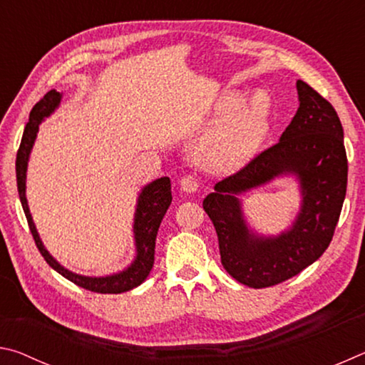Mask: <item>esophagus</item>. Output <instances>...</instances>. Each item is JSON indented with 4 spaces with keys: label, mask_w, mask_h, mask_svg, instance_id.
<instances>
[{
    "label": "esophagus",
    "mask_w": 365,
    "mask_h": 365,
    "mask_svg": "<svg viewBox=\"0 0 365 365\" xmlns=\"http://www.w3.org/2000/svg\"><path fill=\"white\" fill-rule=\"evenodd\" d=\"M200 187L196 178L193 175H185L180 180V188L185 191V193H195V191Z\"/></svg>",
    "instance_id": "esophagus-1"
}]
</instances>
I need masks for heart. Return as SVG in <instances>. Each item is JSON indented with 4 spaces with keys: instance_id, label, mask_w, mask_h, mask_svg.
I'll return each instance as SVG.
<instances>
[{
    "instance_id": "1",
    "label": "heart",
    "mask_w": 365,
    "mask_h": 365,
    "mask_svg": "<svg viewBox=\"0 0 365 365\" xmlns=\"http://www.w3.org/2000/svg\"><path fill=\"white\" fill-rule=\"evenodd\" d=\"M219 115H225L211 128L200 146V159L209 170L230 172L255 156L269 130V106L251 96L240 103L237 95L217 101Z\"/></svg>"
}]
</instances>
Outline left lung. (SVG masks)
Here are the masks:
<instances>
[{
    "instance_id": "left-lung-1",
    "label": "left lung",
    "mask_w": 365,
    "mask_h": 365,
    "mask_svg": "<svg viewBox=\"0 0 365 365\" xmlns=\"http://www.w3.org/2000/svg\"><path fill=\"white\" fill-rule=\"evenodd\" d=\"M296 88L299 108L279 143L219 182L202 201L217 232L222 265L251 288L279 285L316 262L329 248L346 196L348 159L336 110L302 80ZM280 175L299 178L302 207L288 231L264 237L245 224L237 196Z\"/></svg>"
}]
</instances>
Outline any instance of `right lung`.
I'll list each match as a JSON object with an SVG mask.
<instances>
[{"label":"right lung","instance_id":"add662e5","mask_svg":"<svg viewBox=\"0 0 365 365\" xmlns=\"http://www.w3.org/2000/svg\"><path fill=\"white\" fill-rule=\"evenodd\" d=\"M61 98L63 95L56 90L48 91V93L41 98V100L35 104L30 110L29 122L26 125V130L22 135V141L17 151L16 158V177H17V191H19V197L22 202V209L26 212V217L29 222V228L32 232V237L35 240V245L45 261L49 264V267L66 277L76 285L82 287L85 289L95 293H123L128 289L137 288L146 280L150 275L154 264V246H156V235L159 230L160 222L168 212V209L172 202V191H170V178L160 177L158 180L148 183L146 187L141 190L137 202V211H135L133 219V238H135V248H137V256H135L133 262L128 265L127 269L122 272H117L113 275L106 277H86L78 275L73 272L63 267L56 259H54L43 246L40 235L36 232V227L32 220V214L27 205L26 197V178H27V165H29V156L32 151L36 133H38V125L45 120V117L51 115L54 109L59 106Z\"/></svg>","mask_w":365,"mask_h":365}]
</instances>
